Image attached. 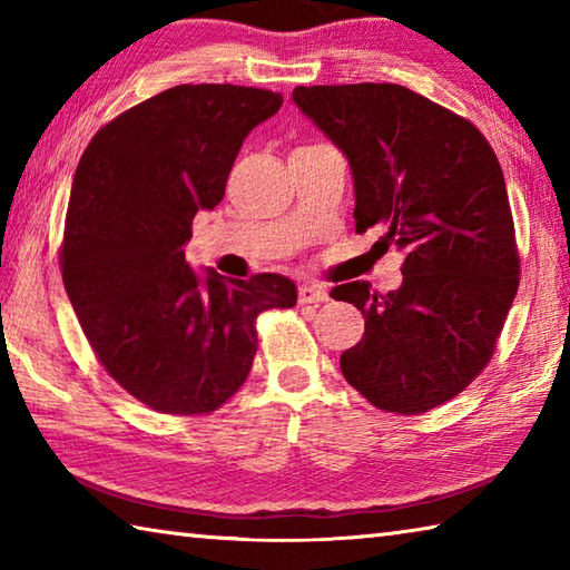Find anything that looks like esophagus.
<instances>
[{
  "instance_id": "1",
  "label": "esophagus",
  "mask_w": 570,
  "mask_h": 570,
  "mask_svg": "<svg viewBox=\"0 0 570 570\" xmlns=\"http://www.w3.org/2000/svg\"><path fill=\"white\" fill-rule=\"evenodd\" d=\"M327 299V287L322 285H299L297 287V303L299 305H320Z\"/></svg>"
}]
</instances>
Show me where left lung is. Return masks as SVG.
Instances as JSON below:
<instances>
[{
	"label": "left lung",
	"instance_id": "1",
	"mask_svg": "<svg viewBox=\"0 0 570 570\" xmlns=\"http://www.w3.org/2000/svg\"><path fill=\"white\" fill-rule=\"evenodd\" d=\"M295 104L347 156L354 230L404 253L402 287L345 283L364 315L345 380L382 412L424 414L461 394L497 352L521 257L507 184L484 134L400 83L297 86Z\"/></svg>",
	"mask_w": 570,
	"mask_h": 570
}]
</instances>
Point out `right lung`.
<instances>
[{"label":"right lung","instance_id":"add662e5","mask_svg":"<svg viewBox=\"0 0 570 570\" xmlns=\"http://www.w3.org/2000/svg\"><path fill=\"white\" fill-rule=\"evenodd\" d=\"M283 106L271 89L180 83L101 126L77 166L59 267L109 377L174 416L210 414L248 380L257 317L297 303L275 273L206 281L184 245L225 196L243 138Z\"/></svg>","mask_w":570,"mask_h":570}]
</instances>
